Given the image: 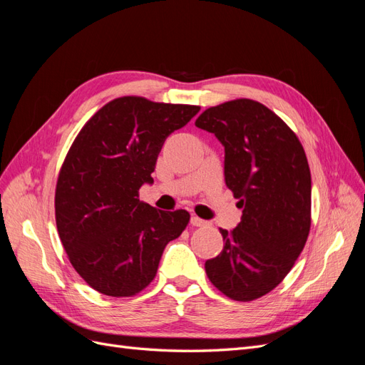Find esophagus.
I'll return each mask as SVG.
<instances>
[{
    "mask_svg": "<svg viewBox=\"0 0 365 365\" xmlns=\"http://www.w3.org/2000/svg\"><path fill=\"white\" fill-rule=\"evenodd\" d=\"M190 224H192L193 227H204V225H207L208 222H207V220L201 219V217H197V216H192Z\"/></svg>",
    "mask_w": 365,
    "mask_h": 365,
    "instance_id": "esophagus-1",
    "label": "esophagus"
}]
</instances>
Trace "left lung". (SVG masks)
<instances>
[{
	"instance_id": "obj_1",
	"label": "left lung",
	"mask_w": 365,
	"mask_h": 365,
	"mask_svg": "<svg viewBox=\"0 0 365 365\" xmlns=\"http://www.w3.org/2000/svg\"><path fill=\"white\" fill-rule=\"evenodd\" d=\"M195 125L225 148V184L242 220L220 228L224 250L205 262L208 280L236 302L271 292L292 269L311 230V170L295 132L264 105L236 98Z\"/></svg>"
}]
</instances>
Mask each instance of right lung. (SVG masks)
Wrapping results in <instances>:
<instances>
[{"instance_id":"add662e5","label":"right lung","mask_w":365,"mask_h":365,"mask_svg":"<svg viewBox=\"0 0 365 365\" xmlns=\"http://www.w3.org/2000/svg\"><path fill=\"white\" fill-rule=\"evenodd\" d=\"M200 109L118 97L74 138L58 176L54 213L73 268L97 292H141L155 279L165 245L189 224V212L153 208L138 200V190L153 182L165 138Z\"/></svg>"}]
</instances>
